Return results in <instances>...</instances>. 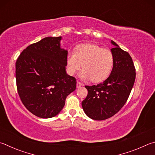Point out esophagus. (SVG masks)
<instances>
[{
  "instance_id": "obj_1",
  "label": "esophagus",
  "mask_w": 155,
  "mask_h": 155,
  "mask_svg": "<svg viewBox=\"0 0 155 155\" xmlns=\"http://www.w3.org/2000/svg\"><path fill=\"white\" fill-rule=\"evenodd\" d=\"M82 85H83V84H82V83L78 82H77V84H76V86H77V88H80L81 86H82Z\"/></svg>"
}]
</instances>
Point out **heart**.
<instances>
[{
  "instance_id": "heart-1",
  "label": "heart",
  "mask_w": 155,
  "mask_h": 155,
  "mask_svg": "<svg viewBox=\"0 0 155 155\" xmlns=\"http://www.w3.org/2000/svg\"><path fill=\"white\" fill-rule=\"evenodd\" d=\"M113 64L114 56L111 50L93 43L78 45L75 52H69L67 57V71L70 75H74L83 67L80 78L91 79L94 82L106 79L112 71Z\"/></svg>"
}]
</instances>
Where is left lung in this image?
<instances>
[{
  "mask_svg": "<svg viewBox=\"0 0 155 155\" xmlns=\"http://www.w3.org/2000/svg\"><path fill=\"white\" fill-rule=\"evenodd\" d=\"M111 49L114 64L110 75L104 82L85 86L88 94L82 102L84 111L89 118L103 120L112 117L125 104L134 86L135 68L131 56L112 40Z\"/></svg>",
  "mask_w": 155,
  "mask_h": 155,
  "instance_id": "left-lung-1",
  "label": "left lung"
}]
</instances>
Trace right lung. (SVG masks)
Returning a JSON list of instances; mask_svg holds the SVG:
<instances>
[{
	"label": "right lung",
	"instance_id": "add662e5",
	"mask_svg": "<svg viewBox=\"0 0 155 155\" xmlns=\"http://www.w3.org/2000/svg\"><path fill=\"white\" fill-rule=\"evenodd\" d=\"M61 37H48L28 46L15 62L16 85L24 106L42 118L56 116L65 99L76 88V80L67 75L68 51L61 48Z\"/></svg>",
	"mask_w": 155,
	"mask_h": 155
}]
</instances>
